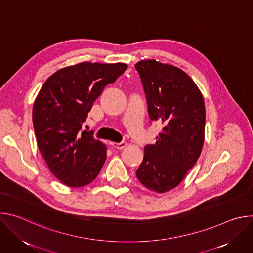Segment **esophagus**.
I'll list each match as a JSON object with an SVG mask.
<instances>
[{
	"label": "esophagus",
	"mask_w": 253,
	"mask_h": 253,
	"mask_svg": "<svg viewBox=\"0 0 253 253\" xmlns=\"http://www.w3.org/2000/svg\"><path fill=\"white\" fill-rule=\"evenodd\" d=\"M110 144H111V146H112L113 148H116V149H119V150L124 149V148L126 147V145H127V144H126L125 142H120V143H110Z\"/></svg>",
	"instance_id": "34e87169"
}]
</instances>
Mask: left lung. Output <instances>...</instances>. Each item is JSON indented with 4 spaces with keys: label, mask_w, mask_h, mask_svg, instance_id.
Listing matches in <instances>:
<instances>
[{
    "label": "left lung",
    "mask_w": 253,
    "mask_h": 253,
    "mask_svg": "<svg viewBox=\"0 0 253 253\" xmlns=\"http://www.w3.org/2000/svg\"><path fill=\"white\" fill-rule=\"evenodd\" d=\"M135 68L145 92L149 118L162 125L156 143L144 147L136 175L149 190L164 193L182 181L201 153L204 100L181 69L155 60L140 61Z\"/></svg>",
    "instance_id": "left-lung-1"
}]
</instances>
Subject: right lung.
Masks as SVG:
<instances>
[{
  "label": "right lung",
  "mask_w": 253,
  "mask_h": 253,
  "mask_svg": "<svg viewBox=\"0 0 253 253\" xmlns=\"http://www.w3.org/2000/svg\"><path fill=\"white\" fill-rule=\"evenodd\" d=\"M126 69L123 63L83 62L57 71L42 86L33 107V126L40 152L63 184L85 186L101 171L106 146L82 125L105 86Z\"/></svg>",
  "instance_id": "1"
}]
</instances>
